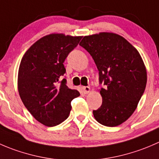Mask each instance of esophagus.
<instances>
[{
    "label": "esophagus",
    "instance_id": "1",
    "mask_svg": "<svg viewBox=\"0 0 159 159\" xmlns=\"http://www.w3.org/2000/svg\"><path fill=\"white\" fill-rule=\"evenodd\" d=\"M89 91H90V88H89V86H83V93L87 94V93H89Z\"/></svg>",
    "mask_w": 159,
    "mask_h": 159
}]
</instances>
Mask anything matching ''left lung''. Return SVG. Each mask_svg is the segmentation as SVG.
Returning <instances> with one entry per match:
<instances>
[{
  "instance_id": "8db88e82",
  "label": "left lung",
  "mask_w": 159,
  "mask_h": 159,
  "mask_svg": "<svg viewBox=\"0 0 159 159\" xmlns=\"http://www.w3.org/2000/svg\"><path fill=\"white\" fill-rule=\"evenodd\" d=\"M99 71L102 105L93 111L97 122L116 127L136 109L145 89L147 72L138 50L119 34L109 32L83 37L80 43Z\"/></svg>"
}]
</instances>
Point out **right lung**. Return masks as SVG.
<instances>
[{"mask_svg": "<svg viewBox=\"0 0 159 159\" xmlns=\"http://www.w3.org/2000/svg\"><path fill=\"white\" fill-rule=\"evenodd\" d=\"M81 39L63 34L44 36L21 59L18 76L20 97L30 114L45 126L63 122L71 111V101L80 96L79 91L66 86L63 62Z\"/></svg>", "mask_w": 159, "mask_h": 159, "instance_id": "right-lung-1", "label": "right lung"}]
</instances>
